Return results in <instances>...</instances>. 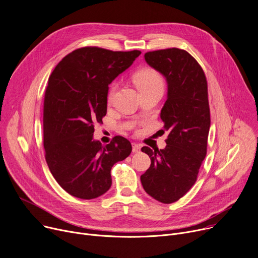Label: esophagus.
<instances>
[{
    "label": "esophagus",
    "instance_id": "1",
    "mask_svg": "<svg viewBox=\"0 0 258 258\" xmlns=\"http://www.w3.org/2000/svg\"><path fill=\"white\" fill-rule=\"evenodd\" d=\"M140 150H141V146H140L139 144L134 143V144H133V152H134V153H137V152H140Z\"/></svg>",
    "mask_w": 258,
    "mask_h": 258
}]
</instances>
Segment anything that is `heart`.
Here are the masks:
<instances>
[{"instance_id":"b5f03b06","label":"heart","mask_w":258,"mask_h":258,"mask_svg":"<svg viewBox=\"0 0 258 258\" xmlns=\"http://www.w3.org/2000/svg\"><path fill=\"white\" fill-rule=\"evenodd\" d=\"M134 81L140 91L152 89V88H159L162 90L163 86H165V82H163L162 76L154 69H144L142 71L138 72L134 77ZM116 89H117V84L114 82L111 84L110 89L108 91L107 100L109 103L112 102Z\"/></svg>"}]
</instances>
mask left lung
<instances>
[{"mask_svg":"<svg viewBox=\"0 0 258 258\" xmlns=\"http://www.w3.org/2000/svg\"><path fill=\"white\" fill-rule=\"evenodd\" d=\"M145 60L166 77L168 99L160 118L168 132L165 149L143 147L151 159L141 176L145 191L163 204L180 200L195 185L207 154L210 107L206 75L186 50L168 48L145 53Z\"/></svg>","mask_w":258,"mask_h":258,"instance_id":"left-lung-1","label":"left lung"}]
</instances>
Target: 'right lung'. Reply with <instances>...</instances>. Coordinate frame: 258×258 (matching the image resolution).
Returning <instances> with one entry per match:
<instances>
[{
  "label": "right lung",
  "instance_id": "right-lung-1",
  "mask_svg": "<svg viewBox=\"0 0 258 258\" xmlns=\"http://www.w3.org/2000/svg\"><path fill=\"white\" fill-rule=\"evenodd\" d=\"M140 54L86 46L67 54L51 73L43 106L45 159L69 195L82 200L104 195L114 163L131 154L123 137L103 146L92 136L107 113L108 85Z\"/></svg>",
  "mask_w": 258,
  "mask_h": 258
}]
</instances>
